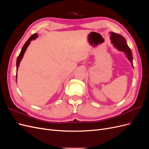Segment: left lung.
<instances>
[{
    "label": "left lung",
    "instance_id": "left-lung-1",
    "mask_svg": "<svg viewBox=\"0 0 149 149\" xmlns=\"http://www.w3.org/2000/svg\"><path fill=\"white\" fill-rule=\"evenodd\" d=\"M111 41L112 43H113L114 46L118 48L119 50L124 52L127 55L128 59L130 60V63H131L132 65L133 66V56H132V53L131 52V49L128 47L127 42H126V40L123 36L117 34L114 32L111 33Z\"/></svg>",
    "mask_w": 149,
    "mask_h": 149
}]
</instances>
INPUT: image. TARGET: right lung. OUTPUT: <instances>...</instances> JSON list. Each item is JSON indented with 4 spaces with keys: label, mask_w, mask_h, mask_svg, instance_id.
Segmentation results:
<instances>
[{
    "label": "right lung",
    "mask_w": 149,
    "mask_h": 149,
    "mask_svg": "<svg viewBox=\"0 0 149 149\" xmlns=\"http://www.w3.org/2000/svg\"><path fill=\"white\" fill-rule=\"evenodd\" d=\"M37 37H38V35H37V33H34L33 35H31V37L29 38V40H27V41H26V42H25V43L24 44V45L23 46V47H22V50H21V52H20V54H19V56L17 57V73L18 68H19V64H20V61H21V60H22V57H23V56H24V53H25V50H26V48L28 47L29 45L30 44V41H31V40H32L35 39ZM16 81H17V74H16Z\"/></svg>",
    "instance_id": "add662e5"
}]
</instances>
